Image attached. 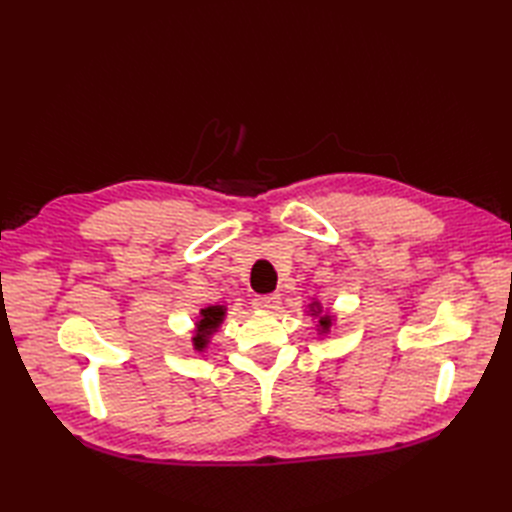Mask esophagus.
<instances>
[{
	"label": "esophagus",
	"instance_id": "esophagus-1",
	"mask_svg": "<svg viewBox=\"0 0 512 512\" xmlns=\"http://www.w3.org/2000/svg\"><path fill=\"white\" fill-rule=\"evenodd\" d=\"M280 303H282V294L280 292L262 294V297H256L252 301V305L256 309H265V312H273V309H280Z\"/></svg>",
	"mask_w": 512,
	"mask_h": 512
}]
</instances>
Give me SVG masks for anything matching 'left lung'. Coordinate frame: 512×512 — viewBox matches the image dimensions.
<instances>
[{
  "label": "left lung",
  "instance_id": "obj_1",
  "mask_svg": "<svg viewBox=\"0 0 512 512\" xmlns=\"http://www.w3.org/2000/svg\"><path fill=\"white\" fill-rule=\"evenodd\" d=\"M309 312H312V316H318V331L320 333H329V329L333 327V316L322 314V307H320L318 301H314L312 305H309Z\"/></svg>",
  "mask_w": 512,
  "mask_h": 512
}]
</instances>
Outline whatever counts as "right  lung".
Masks as SVG:
<instances>
[{
	"label": "right lung",
	"instance_id": "1",
	"mask_svg": "<svg viewBox=\"0 0 512 512\" xmlns=\"http://www.w3.org/2000/svg\"><path fill=\"white\" fill-rule=\"evenodd\" d=\"M226 316V307L224 305H209L205 309H200V316L196 322V331L192 337L194 350L203 352L209 346L211 335L220 329V324L224 322Z\"/></svg>",
	"mask_w": 512,
	"mask_h": 512
}]
</instances>
